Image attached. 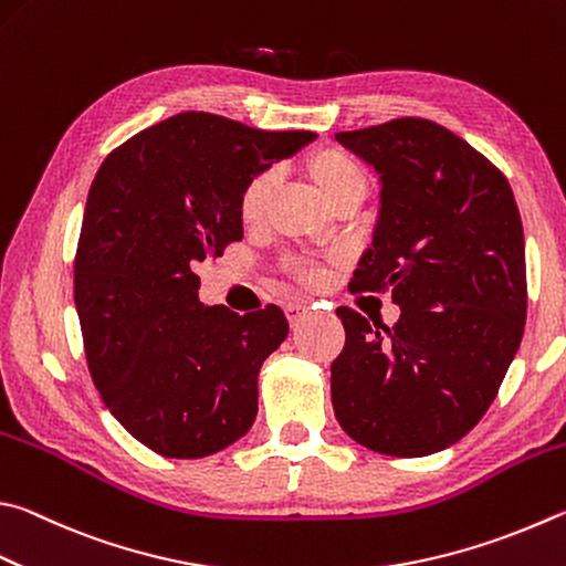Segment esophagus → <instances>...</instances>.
I'll list each match as a JSON object with an SVG mask.
<instances>
[{
	"mask_svg": "<svg viewBox=\"0 0 566 566\" xmlns=\"http://www.w3.org/2000/svg\"><path fill=\"white\" fill-rule=\"evenodd\" d=\"M284 312H286V318H290L292 326H300V322H304V318L310 316V310H306L304 304H290Z\"/></svg>",
	"mask_w": 566,
	"mask_h": 566,
	"instance_id": "34e87169",
	"label": "esophagus"
}]
</instances>
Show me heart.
I'll list each match as a JSON object with an SVG mask.
<instances>
[{
	"label": "heart",
	"instance_id": "obj_1",
	"mask_svg": "<svg viewBox=\"0 0 566 566\" xmlns=\"http://www.w3.org/2000/svg\"><path fill=\"white\" fill-rule=\"evenodd\" d=\"M306 178L322 192V198L332 205L336 198L354 188H366V176L358 163L348 153L338 148H316L306 153L302 160ZM272 200V176L262 172L248 182L238 202V214L244 228H256L264 220L266 208ZM310 280H318V274H310Z\"/></svg>",
	"mask_w": 566,
	"mask_h": 566
}]
</instances>
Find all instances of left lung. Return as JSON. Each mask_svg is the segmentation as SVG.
<instances>
[{
    "label": "left lung",
    "instance_id": "8db88e82",
    "mask_svg": "<svg viewBox=\"0 0 566 566\" xmlns=\"http://www.w3.org/2000/svg\"><path fill=\"white\" fill-rule=\"evenodd\" d=\"M378 172L381 208L354 292H390L394 326L336 310L334 416L356 443L396 458L446 450L485 416L527 316L525 232L507 178L426 118L336 133Z\"/></svg>",
    "mask_w": 566,
    "mask_h": 566
}]
</instances>
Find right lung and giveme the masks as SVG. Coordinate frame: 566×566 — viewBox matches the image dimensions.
Listing matches in <instances>:
<instances>
[{"mask_svg": "<svg viewBox=\"0 0 566 566\" xmlns=\"http://www.w3.org/2000/svg\"><path fill=\"white\" fill-rule=\"evenodd\" d=\"M314 138L188 111L96 172L74 264L86 361L113 418L158 455L220 453L254 423L256 376L290 324L280 306H205L195 264L242 240V190Z\"/></svg>", "mask_w": 566, "mask_h": 566, "instance_id": "right-lung-1", "label": "right lung"}]
</instances>
